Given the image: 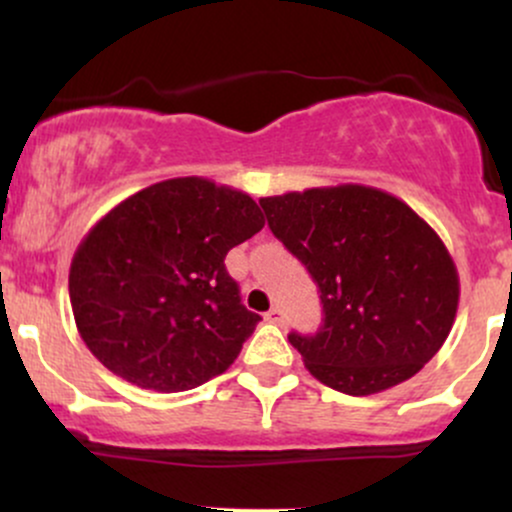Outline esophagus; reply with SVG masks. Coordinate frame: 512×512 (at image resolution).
I'll list each match as a JSON object with an SVG mask.
<instances>
[{
    "label": "esophagus",
    "mask_w": 512,
    "mask_h": 512,
    "mask_svg": "<svg viewBox=\"0 0 512 512\" xmlns=\"http://www.w3.org/2000/svg\"><path fill=\"white\" fill-rule=\"evenodd\" d=\"M264 317H267L269 322H274V325H281V322H284V313H281V308H272Z\"/></svg>",
    "instance_id": "obj_1"
}]
</instances>
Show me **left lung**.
Listing matches in <instances>:
<instances>
[{
    "instance_id": "1",
    "label": "left lung",
    "mask_w": 512,
    "mask_h": 512,
    "mask_svg": "<svg viewBox=\"0 0 512 512\" xmlns=\"http://www.w3.org/2000/svg\"><path fill=\"white\" fill-rule=\"evenodd\" d=\"M267 223L320 291L322 325L289 342L320 383L366 397L419 373L452 330L455 262L402 199L366 185L260 199Z\"/></svg>"
}]
</instances>
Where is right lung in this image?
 Segmentation results:
<instances>
[{"label": "right lung", "mask_w": 512, "mask_h": 512, "mask_svg": "<svg viewBox=\"0 0 512 512\" xmlns=\"http://www.w3.org/2000/svg\"><path fill=\"white\" fill-rule=\"evenodd\" d=\"M262 226L255 199L204 178L156 182L110 209L69 269L74 320L91 354L156 392L221 375L262 320L240 303L223 260Z\"/></svg>", "instance_id": "right-lung-1"}]
</instances>
